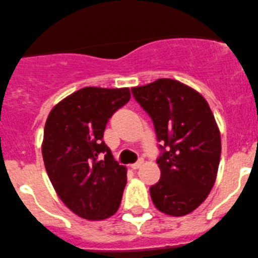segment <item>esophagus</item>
I'll use <instances>...</instances> for the list:
<instances>
[{"instance_id": "obj_1", "label": "esophagus", "mask_w": 258, "mask_h": 258, "mask_svg": "<svg viewBox=\"0 0 258 258\" xmlns=\"http://www.w3.org/2000/svg\"><path fill=\"white\" fill-rule=\"evenodd\" d=\"M144 164V160L143 159H140V160H137L136 163H134V164H131V168L134 170H136V169H139V168H141V165Z\"/></svg>"}]
</instances>
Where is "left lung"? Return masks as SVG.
<instances>
[{"label": "left lung", "instance_id": "1", "mask_svg": "<svg viewBox=\"0 0 258 258\" xmlns=\"http://www.w3.org/2000/svg\"><path fill=\"white\" fill-rule=\"evenodd\" d=\"M131 91L160 143L162 174L150 187L154 205L172 216L189 214L205 201L218 173L221 141L213 112L201 94L172 79Z\"/></svg>", "mask_w": 258, "mask_h": 258}]
</instances>
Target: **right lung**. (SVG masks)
<instances>
[{
  "mask_svg": "<svg viewBox=\"0 0 258 258\" xmlns=\"http://www.w3.org/2000/svg\"><path fill=\"white\" fill-rule=\"evenodd\" d=\"M130 90L84 88L50 110L42 154L50 182L64 205L88 220H103L119 208L126 168L103 141L109 118L130 100Z\"/></svg>",
  "mask_w": 258,
  "mask_h": 258,
  "instance_id": "add662e5",
  "label": "right lung"
}]
</instances>
